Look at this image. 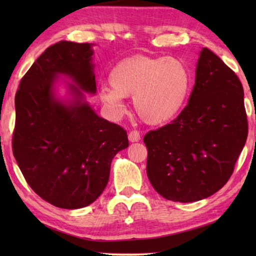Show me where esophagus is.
<instances>
[{
  "label": "esophagus",
  "instance_id": "1",
  "mask_svg": "<svg viewBox=\"0 0 256 256\" xmlns=\"http://www.w3.org/2000/svg\"><path fill=\"white\" fill-rule=\"evenodd\" d=\"M140 138H141L140 133L136 131V130L128 133V141L130 142H138V141H140Z\"/></svg>",
  "mask_w": 256,
  "mask_h": 256
}]
</instances>
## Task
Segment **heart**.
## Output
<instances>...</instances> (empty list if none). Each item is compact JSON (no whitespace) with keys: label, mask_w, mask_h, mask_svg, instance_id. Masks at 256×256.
Masks as SVG:
<instances>
[{"label":"heart","mask_w":256,"mask_h":256,"mask_svg":"<svg viewBox=\"0 0 256 256\" xmlns=\"http://www.w3.org/2000/svg\"><path fill=\"white\" fill-rule=\"evenodd\" d=\"M110 88H102V102L122 114V98L133 97L134 108L144 122H170L183 110L190 92L192 74L186 63L176 58L136 55L120 60L108 76Z\"/></svg>","instance_id":"1"}]
</instances>
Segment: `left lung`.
<instances>
[{
	"label": "left lung",
	"instance_id": "1",
	"mask_svg": "<svg viewBox=\"0 0 256 256\" xmlns=\"http://www.w3.org/2000/svg\"><path fill=\"white\" fill-rule=\"evenodd\" d=\"M248 131L240 79L222 58L202 48L188 106L170 124L144 138L151 185L174 202L209 198L230 178Z\"/></svg>",
	"mask_w": 256,
	"mask_h": 256
}]
</instances>
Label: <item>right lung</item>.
<instances>
[{
    "label": "right lung",
    "instance_id": "right-lung-1",
    "mask_svg": "<svg viewBox=\"0 0 256 256\" xmlns=\"http://www.w3.org/2000/svg\"><path fill=\"white\" fill-rule=\"evenodd\" d=\"M92 44L60 40L24 76L16 94L14 156L26 180L42 200L62 209L92 204L105 190L110 164L128 146L120 125L96 114L84 92H97ZM60 75L68 98L56 94Z\"/></svg>",
    "mask_w": 256,
    "mask_h": 256
}]
</instances>
